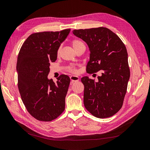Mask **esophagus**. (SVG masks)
I'll list each match as a JSON object with an SVG mask.
<instances>
[{
	"mask_svg": "<svg viewBox=\"0 0 150 150\" xmlns=\"http://www.w3.org/2000/svg\"><path fill=\"white\" fill-rule=\"evenodd\" d=\"M70 80L71 82H77L79 80V77L78 76H74L72 75L70 76Z\"/></svg>",
	"mask_w": 150,
	"mask_h": 150,
	"instance_id": "34e87169",
	"label": "esophagus"
}]
</instances>
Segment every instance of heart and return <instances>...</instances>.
Masks as SVG:
<instances>
[{
    "instance_id": "obj_1",
    "label": "heart",
    "mask_w": 150,
    "mask_h": 150,
    "mask_svg": "<svg viewBox=\"0 0 150 150\" xmlns=\"http://www.w3.org/2000/svg\"><path fill=\"white\" fill-rule=\"evenodd\" d=\"M83 44H84L83 43V42H82V41H80V40H77V39L73 40L71 41V45H72V47L74 48L75 50L76 48H77V47H79V46H80L81 45H83ZM59 52H60V48H59L58 50H57V54H59ZM70 70L71 71H72V72H75V71H76V70H75V69L73 68H70Z\"/></svg>"
}]
</instances>
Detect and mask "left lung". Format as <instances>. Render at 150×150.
I'll use <instances>...</instances> for the list:
<instances>
[{"instance_id": "8db88e82", "label": "left lung", "mask_w": 150, "mask_h": 150, "mask_svg": "<svg viewBox=\"0 0 150 150\" xmlns=\"http://www.w3.org/2000/svg\"><path fill=\"white\" fill-rule=\"evenodd\" d=\"M73 33L89 47L87 72L101 71L97 81L88 76L81 79L84 106L96 117H112L122 108L130 78L125 46L117 35L105 27L74 30Z\"/></svg>"}]
</instances>
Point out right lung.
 I'll return each mask as SVG.
<instances>
[{
  "mask_svg": "<svg viewBox=\"0 0 150 150\" xmlns=\"http://www.w3.org/2000/svg\"><path fill=\"white\" fill-rule=\"evenodd\" d=\"M70 32V29H66L33 33L18 54V89L26 110L38 120L52 121L64 110L70 79L61 75L54 83L47 76L50 63L57 59V50Z\"/></svg>",
  "mask_w": 150,
  "mask_h": 150,
  "instance_id": "obj_1",
  "label": "right lung"
}]
</instances>
